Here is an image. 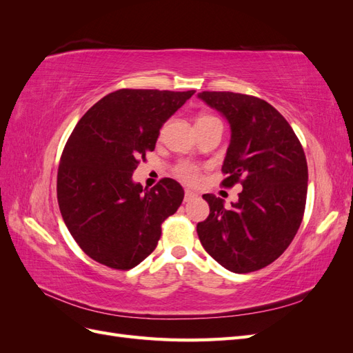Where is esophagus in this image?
Wrapping results in <instances>:
<instances>
[{"label": "esophagus", "instance_id": "obj_1", "mask_svg": "<svg viewBox=\"0 0 353 353\" xmlns=\"http://www.w3.org/2000/svg\"><path fill=\"white\" fill-rule=\"evenodd\" d=\"M197 197V193H194L193 190H185V196H184V199H185V201H188V200H193V199H196Z\"/></svg>", "mask_w": 353, "mask_h": 353}]
</instances>
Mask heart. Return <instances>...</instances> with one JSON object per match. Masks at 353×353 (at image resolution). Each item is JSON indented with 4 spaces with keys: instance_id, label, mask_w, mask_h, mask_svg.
<instances>
[{
    "instance_id": "heart-1",
    "label": "heart",
    "mask_w": 353,
    "mask_h": 353,
    "mask_svg": "<svg viewBox=\"0 0 353 353\" xmlns=\"http://www.w3.org/2000/svg\"><path fill=\"white\" fill-rule=\"evenodd\" d=\"M215 121H218L216 117H213V116L206 114V113H201V114L197 116L196 126L206 125V123L215 122ZM175 174H176L178 178L185 181V183H196L197 178H199V168L194 166V165H191V163L183 162V163H179V165L175 168Z\"/></svg>"
}]
</instances>
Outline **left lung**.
I'll return each instance as SVG.
<instances>
[{"label":"left lung","mask_w":353,"mask_h":353,"mask_svg":"<svg viewBox=\"0 0 353 353\" xmlns=\"http://www.w3.org/2000/svg\"><path fill=\"white\" fill-rule=\"evenodd\" d=\"M199 99L231 126L222 185H243L230 209L222 199L203 194L210 212L197 223L200 243L231 272L262 270L280 258L302 223L307 193L303 147L284 116L262 99L228 91H203Z\"/></svg>","instance_id":"obj_1"}]
</instances>
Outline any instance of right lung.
I'll use <instances>...</instances> for the list:
<instances>
[{"instance_id": "right-lung-1", "label": "right lung", "mask_w": 353, "mask_h": 353, "mask_svg": "<svg viewBox=\"0 0 353 353\" xmlns=\"http://www.w3.org/2000/svg\"><path fill=\"white\" fill-rule=\"evenodd\" d=\"M194 92L117 90L74 126L60 159L57 200L72 237L95 262L126 271L156 249L184 190L170 178L143 190L132 174L154 150L162 125Z\"/></svg>"}]
</instances>
